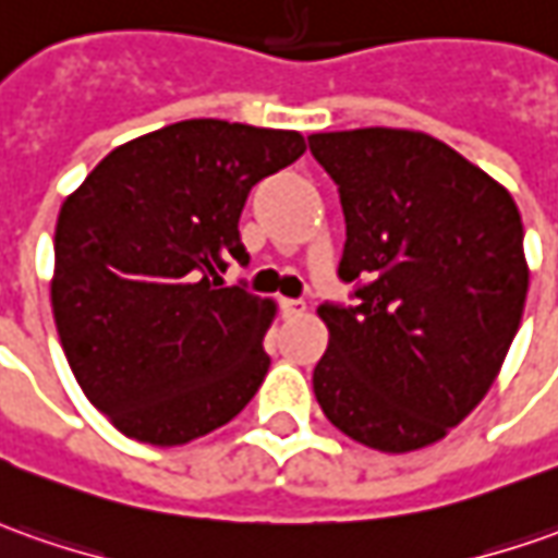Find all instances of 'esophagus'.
<instances>
[{
	"label": "esophagus",
	"instance_id": "obj_1",
	"mask_svg": "<svg viewBox=\"0 0 558 558\" xmlns=\"http://www.w3.org/2000/svg\"><path fill=\"white\" fill-rule=\"evenodd\" d=\"M280 311H283V317H302L305 302L302 299H280Z\"/></svg>",
	"mask_w": 558,
	"mask_h": 558
}]
</instances>
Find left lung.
Here are the masks:
<instances>
[{"label": "left lung", "mask_w": 558, "mask_h": 558, "mask_svg": "<svg viewBox=\"0 0 558 558\" xmlns=\"http://www.w3.org/2000/svg\"><path fill=\"white\" fill-rule=\"evenodd\" d=\"M339 185V278L354 305L324 302L327 354L314 397L342 434L415 452L486 397L517 336L529 265L510 192L422 131L311 134Z\"/></svg>", "instance_id": "1"}]
</instances>
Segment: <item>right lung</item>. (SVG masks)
<instances>
[{
	"mask_svg": "<svg viewBox=\"0 0 558 558\" xmlns=\"http://www.w3.org/2000/svg\"><path fill=\"white\" fill-rule=\"evenodd\" d=\"M305 151L299 131L189 119L106 155L63 201L51 308L85 397L124 437L183 446L229 424L268 373L275 302L226 287L247 263L253 185Z\"/></svg>",
	"mask_w": 558,
	"mask_h": 558,
	"instance_id": "add662e5",
	"label": "right lung"
}]
</instances>
